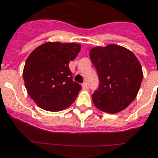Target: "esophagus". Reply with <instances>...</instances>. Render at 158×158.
I'll return each mask as SVG.
<instances>
[{
    "label": "esophagus",
    "mask_w": 158,
    "mask_h": 158,
    "mask_svg": "<svg viewBox=\"0 0 158 158\" xmlns=\"http://www.w3.org/2000/svg\"><path fill=\"white\" fill-rule=\"evenodd\" d=\"M82 89H88L89 86L87 85V83H83L82 84Z\"/></svg>",
    "instance_id": "esophagus-1"
}]
</instances>
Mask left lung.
Listing matches in <instances>:
<instances>
[{
	"mask_svg": "<svg viewBox=\"0 0 158 158\" xmlns=\"http://www.w3.org/2000/svg\"><path fill=\"white\" fill-rule=\"evenodd\" d=\"M89 57L100 80L99 88L92 94L95 107L109 114L125 110L135 99L143 78L137 58L115 44L93 48Z\"/></svg>",
	"mask_w": 158,
	"mask_h": 158,
	"instance_id": "8db88e82",
	"label": "left lung"
}]
</instances>
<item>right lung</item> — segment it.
Listing matches in <instances>:
<instances>
[{"instance_id": "right-lung-1", "label": "right lung", "mask_w": 158, "mask_h": 158, "mask_svg": "<svg viewBox=\"0 0 158 158\" xmlns=\"http://www.w3.org/2000/svg\"><path fill=\"white\" fill-rule=\"evenodd\" d=\"M80 49L79 43L48 42L30 53L23 79L29 96L40 108L60 111L75 100L81 85L73 80L69 64Z\"/></svg>"}]
</instances>
